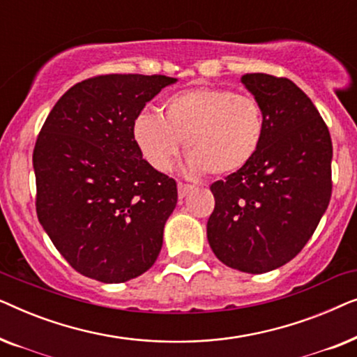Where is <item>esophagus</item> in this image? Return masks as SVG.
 Listing matches in <instances>:
<instances>
[{
  "instance_id": "34e87169",
  "label": "esophagus",
  "mask_w": 357,
  "mask_h": 357,
  "mask_svg": "<svg viewBox=\"0 0 357 357\" xmlns=\"http://www.w3.org/2000/svg\"><path fill=\"white\" fill-rule=\"evenodd\" d=\"M177 188H178V198H180V199L187 197V195L193 190L192 185H187V183H178Z\"/></svg>"
}]
</instances>
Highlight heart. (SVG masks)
<instances>
[{"label": "heart", "instance_id": "heart-1", "mask_svg": "<svg viewBox=\"0 0 357 357\" xmlns=\"http://www.w3.org/2000/svg\"><path fill=\"white\" fill-rule=\"evenodd\" d=\"M266 131L265 112L255 97L222 87H193L170 96L162 115L141 112L133 138L151 167H172L185 141L187 170L231 175L255 159Z\"/></svg>", "mask_w": 357, "mask_h": 357}]
</instances>
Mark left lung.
<instances>
[{
	"label": "left lung",
	"mask_w": 357,
	"mask_h": 357,
	"mask_svg": "<svg viewBox=\"0 0 357 357\" xmlns=\"http://www.w3.org/2000/svg\"><path fill=\"white\" fill-rule=\"evenodd\" d=\"M241 81L265 112V138L247 167L211 185L206 234L224 265L260 275L291 261L315 232L331 197L333 146L291 79L252 73Z\"/></svg>",
	"instance_id": "left-lung-1"
}]
</instances>
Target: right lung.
Masks as SVG:
<instances>
[{
    "label": "right lung",
    "instance_id": "1",
    "mask_svg": "<svg viewBox=\"0 0 357 357\" xmlns=\"http://www.w3.org/2000/svg\"><path fill=\"white\" fill-rule=\"evenodd\" d=\"M162 75H105L60 97L33 148L37 216L77 273L125 282L148 271L162 248L177 183L149 162L133 121L165 86Z\"/></svg>",
    "mask_w": 357,
    "mask_h": 357
}]
</instances>
